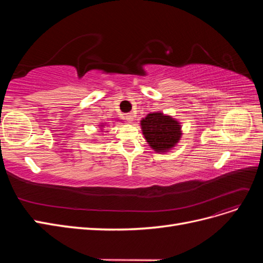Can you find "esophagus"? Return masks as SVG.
Wrapping results in <instances>:
<instances>
[{
	"instance_id": "1",
	"label": "esophagus",
	"mask_w": 263,
	"mask_h": 263,
	"mask_svg": "<svg viewBox=\"0 0 263 263\" xmlns=\"http://www.w3.org/2000/svg\"><path fill=\"white\" fill-rule=\"evenodd\" d=\"M125 118H126V119H127V121H128L129 123H133V121H134V114H133V113H129V114H126Z\"/></svg>"
}]
</instances>
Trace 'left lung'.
<instances>
[{
	"instance_id": "left-lung-1",
	"label": "left lung",
	"mask_w": 263,
	"mask_h": 263,
	"mask_svg": "<svg viewBox=\"0 0 263 263\" xmlns=\"http://www.w3.org/2000/svg\"><path fill=\"white\" fill-rule=\"evenodd\" d=\"M142 135L149 147L155 153H169L176 147L182 137V125L171 115L162 112L149 113L141 118Z\"/></svg>"
}]
</instances>
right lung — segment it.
Segmentation results:
<instances>
[{
    "label": "right lung",
    "mask_w": 263,
    "mask_h": 263,
    "mask_svg": "<svg viewBox=\"0 0 263 263\" xmlns=\"http://www.w3.org/2000/svg\"><path fill=\"white\" fill-rule=\"evenodd\" d=\"M115 121H122V119H115ZM106 125V123H100V128H101V132H103V127H104Z\"/></svg>",
    "instance_id": "1"
}]
</instances>
